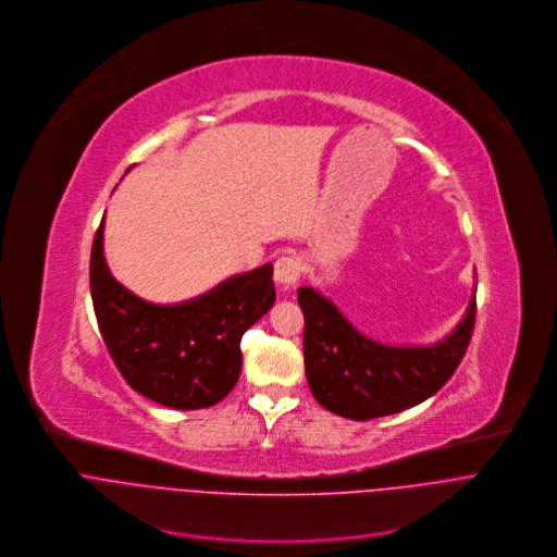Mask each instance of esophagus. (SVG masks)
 <instances>
[{
	"mask_svg": "<svg viewBox=\"0 0 557 557\" xmlns=\"http://www.w3.org/2000/svg\"><path fill=\"white\" fill-rule=\"evenodd\" d=\"M302 259L296 255H283L276 259L274 263V278L278 285L283 287H292L298 283V278L302 276Z\"/></svg>",
	"mask_w": 557,
	"mask_h": 557,
	"instance_id": "obj_1",
	"label": "esophagus"
}]
</instances>
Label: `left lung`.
I'll return each mask as SVG.
<instances>
[{
    "label": "left lung",
    "instance_id": "8db88e82",
    "mask_svg": "<svg viewBox=\"0 0 557 557\" xmlns=\"http://www.w3.org/2000/svg\"><path fill=\"white\" fill-rule=\"evenodd\" d=\"M305 315L307 384L320 406L367 421L432 397L461 364L476 322V296L461 324L434 347H384L364 338L311 287L298 289Z\"/></svg>",
    "mask_w": 557,
    "mask_h": 557
}]
</instances>
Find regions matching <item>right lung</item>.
Instances as JSON below:
<instances>
[{
  "instance_id": "obj_1",
  "label": "right lung",
  "mask_w": 557,
  "mask_h": 557,
  "mask_svg": "<svg viewBox=\"0 0 557 557\" xmlns=\"http://www.w3.org/2000/svg\"><path fill=\"white\" fill-rule=\"evenodd\" d=\"M89 289L100 336L125 382L175 410L214 406L235 388L244 333L276 298L268 263L182 305L145 302L109 274L102 221L91 244Z\"/></svg>"
}]
</instances>
